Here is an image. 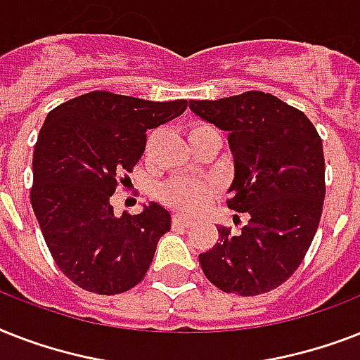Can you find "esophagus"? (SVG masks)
<instances>
[{
	"label": "esophagus",
	"mask_w": 360,
	"mask_h": 360,
	"mask_svg": "<svg viewBox=\"0 0 360 360\" xmlns=\"http://www.w3.org/2000/svg\"><path fill=\"white\" fill-rule=\"evenodd\" d=\"M174 224L183 226V228H191V226L194 224V220L185 217V214H174Z\"/></svg>",
	"instance_id": "obj_1"
}]
</instances>
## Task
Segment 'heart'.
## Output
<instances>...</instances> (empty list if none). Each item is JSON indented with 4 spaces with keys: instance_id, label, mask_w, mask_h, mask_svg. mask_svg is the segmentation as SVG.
Returning a JSON list of instances; mask_svg holds the SVG:
<instances>
[{
    "instance_id": "heart-1",
    "label": "heart",
    "mask_w": 360,
    "mask_h": 360,
    "mask_svg": "<svg viewBox=\"0 0 360 360\" xmlns=\"http://www.w3.org/2000/svg\"><path fill=\"white\" fill-rule=\"evenodd\" d=\"M214 130L205 123H194L188 129V140H196L202 134ZM217 185L213 181H192L183 179V177H175V179L166 181L160 188H158V196L166 205L183 211V213H194L205 205V203L214 196Z\"/></svg>"
}]
</instances>
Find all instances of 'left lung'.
Masks as SVG:
<instances>
[{
    "mask_svg": "<svg viewBox=\"0 0 360 360\" xmlns=\"http://www.w3.org/2000/svg\"><path fill=\"white\" fill-rule=\"evenodd\" d=\"M188 106L228 132L236 168L228 207L248 217L239 233L219 226V240L200 254L203 274L226 293H267L295 273L318 230L325 200L321 138L301 110L271 93Z\"/></svg>",
    "mask_w": 360,
    "mask_h": 360,
    "instance_id": "obj_1",
    "label": "left lung"
}]
</instances>
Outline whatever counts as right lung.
<instances>
[{
    "instance_id": "right-lung-1",
    "label": "right lung",
    "mask_w": 360,
    "mask_h": 360,
    "mask_svg": "<svg viewBox=\"0 0 360 360\" xmlns=\"http://www.w3.org/2000/svg\"><path fill=\"white\" fill-rule=\"evenodd\" d=\"M186 106L91 91L46 115L33 151L31 207L56 265L82 290L115 295L146 276L172 217L155 202L115 217L110 198L146 151L147 130Z\"/></svg>"
}]
</instances>
